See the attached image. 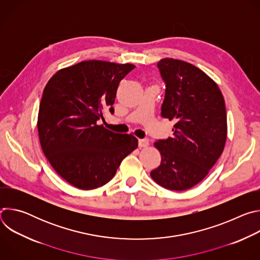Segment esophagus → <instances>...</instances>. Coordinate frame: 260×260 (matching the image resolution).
<instances>
[{
	"label": "esophagus",
	"mask_w": 260,
	"mask_h": 260,
	"mask_svg": "<svg viewBox=\"0 0 260 260\" xmlns=\"http://www.w3.org/2000/svg\"><path fill=\"white\" fill-rule=\"evenodd\" d=\"M148 145H149V140H148V139H140L139 140V146L142 148H144V147H147Z\"/></svg>",
	"instance_id": "1"
}]
</instances>
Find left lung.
I'll return each mask as SVG.
<instances>
[{
  "label": "left lung",
  "instance_id": "1",
  "mask_svg": "<svg viewBox=\"0 0 260 260\" xmlns=\"http://www.w3.org/2000/svg\"><path fill=\"white\" fill-rule=\"evenodd\" d=\"M166 94L161 116L176 123L173 138L154 143L161 155L151 178L175 191L200 183L224 149L226 111L218 85L196 66L174 58L158 61Z\"/></svg>",
  "mask_w": 260,
  "mask_h": 260
}]
</instances>
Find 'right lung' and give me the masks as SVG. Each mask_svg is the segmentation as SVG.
Returning a JSON list of instances; mask_svg holds the SVG:
<instances>
[{
    "label": "right lung",
    "instance_id": "1",
    "mask_svg": "<svg viewBox=\"0 0 260 260\" xmlns=\"http://www.w3.org/2000/svg\"><path fill=\"white\" fill-rule=\"evenodd\" d=\"M132 63L84 60L57 71L46 84L38 114L42 150L54 171L79 189L103 186L138 147L133 135L99 125Z\"/></svg>",
    "mask_w": 260,
    "mask_h": 260
}]
</instances>
